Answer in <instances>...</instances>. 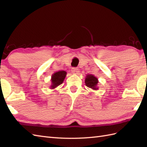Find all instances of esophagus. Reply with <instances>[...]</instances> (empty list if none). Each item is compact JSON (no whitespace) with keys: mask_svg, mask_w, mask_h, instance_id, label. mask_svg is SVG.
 <instances>
[{"mask_svg":"<svg viewBox=\"0 0 147 147\" xmlns=\"http://www.w3.org/2000/svg\"><path fill=\"white\" fill-rule=\"evenodd\" d=\"M71 72L74 74H77L79 72V70L77 68L74 67V68H72V69H71Z\"/></svg>","mask_w":147,"mask_h":147,"instance_id":"esophagus-1","label":"esophagus"}]
</instances>
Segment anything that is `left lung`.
Masks as SVG:
<instances>
[{"mask_svg":"<svg viewBox=\"0 0 147 147\" xmlns=\"http://www.w3.org/2000/svg\"><path fill=\"white\" fill-rule=\"evenodd\" d=\"M85 83H86L87 87L92 88V89L94 90L97 89L96 86L97 84L98 83V80H97V78L92 76V75H88L86 77V80H85Z\"/></svg>","mask_w":147,"mask_h":147,"instance_id":"left-lung-1","label":"left lung"}]
</instances>
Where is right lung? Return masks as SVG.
<instances>
[{"instance_id":"right-lung-1","label":"right lung","mask_w":147,"mask_h":147,"mask_svg":"<svg viewBox=\"0 0 147 147\" xmlns=\"http://www.w3.org/2000/svg\"><path fill=\"white\" fill-rule=\"evenodd\" d=\"M66 74L67 72L65 71H59L55 73L51 77V89H53L62 84L66 77Z\"/></svg>"}]
</instances>
